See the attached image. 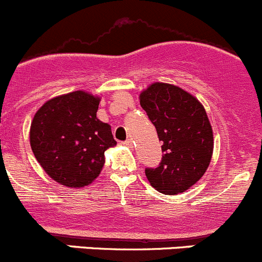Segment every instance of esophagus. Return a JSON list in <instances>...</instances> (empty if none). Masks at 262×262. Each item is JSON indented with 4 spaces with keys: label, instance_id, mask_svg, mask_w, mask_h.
<instances>
[{
    "label": "esophagus",
    "instance_id": "34e87169",
    "mask_svg": "<svg viewBox=\"0 0 262 262\" xmlns=\"http://www.w3.org/2000/svg\"><path fill=\"white\" fill-rule=\"evenodd\" d=\"M123 144H125L126 146H128V147L134 146V141H132V139H127L125 142H123Z\"/></svg>",
    "mask_w": 262,
    "mask_h": 262
}]
</instances>
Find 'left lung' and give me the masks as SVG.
<instances>
[{"label": "left lung", "mask_w": 262, "mask_h": 262, "mask_svg": "<svg viewBox=\"0 0 262 262\" xmlns=\"http://www.w3.org/2000/svg\"><path fill=\"white\" fill-rule=\"evenodd\" d=\"M139 98L164 152L159 167L145 169L147 181L164 195L185 192L203 177L213 157V128L205 108L192 94L165 82H152Z\"/></svg>", "instance_id": "obj_1"}]
</instances>
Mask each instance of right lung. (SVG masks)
I'll return each mask as SVG.
<instances>
[{
    "label": "right lung",
    "instance_id": "1",
    "mask_svg": "<svg viewBox=\"0 0 262 262\" xmlns=\"http://www.w3.org/2000/svg\"><path fill=\"white\" fill-rule=\"evenodd\" d=\"M100 97L84 90L58 95L37 111L30 146L44 172L64 187L89 186L100 174L104 151L116 146L111 126L98 120Z\"/></svg>",
    "mask_w": 262,
    "mask_h": 262
}]
</instances>
